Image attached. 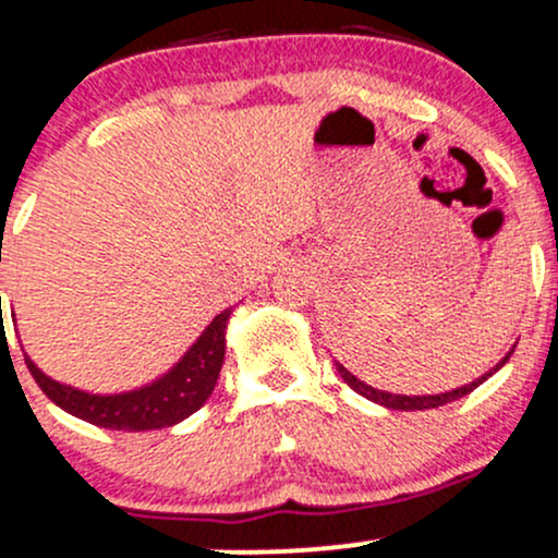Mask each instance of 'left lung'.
<instances>
[{
    "mask_svg": "<svg viewBox=\"0 0 558 558\" xmlns=\"http://www.w3.org/2000/svg\"><path fill=\"white\" fill-rule=\"evenodd\" d=\"M511 354H514V349H511L509 354H506L504 360L498 362L496 367L490 369V373H485L483 377H477V380L470 383V386H462V388L451 390V393H438V396H396V393H386V390H377V388H373V386H367V383H362L360 377L351 375L349 369H345L341 362H336V367H338V373H341L343 380L349 383V386L354 388L356 393L364 396V399L380 403V407H388V409H399V412H422V409H435V407H444V403H451V401L462 399V396L470 393V390H475V388L480 386V383L488 380V377H490L493 373H496V369H501L504 364L509 362Z\"/></svg>",
    "mask_w": 558,
    "mask_h": 558,
    "instance_id": "8db88e82",
    "label": "left lung"
}]
</instances>
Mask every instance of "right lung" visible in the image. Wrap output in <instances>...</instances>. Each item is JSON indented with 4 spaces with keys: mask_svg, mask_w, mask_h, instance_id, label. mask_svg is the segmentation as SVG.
Masks as SVG:
<instances>
[{
    "mask_svg": "<svg viewBox=\"0 0 558 558\" xmlns=\"http://www.w3.org/2000/svg\"><path fill=\"white\" fill-rule=\"evenodd\" d=\"M230 312L233 310H226L209 323L202 338L185 351L183 360L168 375L159 377L151 386L131 390V393H83V390L68 388L44 375L28 356H25V364H28L38 388L73 417L92 422L96 427H107V430H159V427H170L194 414L213 396L217 377H220L222 356H226Z\"/></svg>",
    "mask_w": 558,
    "mask_h": 558,
    "instance_id": "right-lung-1",
    "label": "right lung"
}]
</instances>
